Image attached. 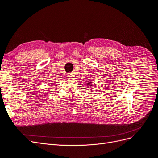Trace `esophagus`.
Listing matches in <instances>:
<instances>
[{
  "mask_svg": "<svg viewBox=\"0 0 158 158\" xmlns=\"http://www.w3.org/2000/svg\"><path fill=\"white\" fill-rule=\"evenodd\" d=\"M67 77H68L69 78H71L72 77H73V75L72 74V73H69V74H67Z\"/></svg>",
  "mask_w": 158,
  "mask_h": 158,
  "instance_id": "34e87169",
  "label": "esophagus"
}]
</instances>
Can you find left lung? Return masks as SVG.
<instances>
[{"label": "left lung", "mask_w": 158, "mask_h": 158, "mask_svg": "<svg viewBox=\"0 0 158 158\" xmlns=\"http://www.w3.org/2000/svg\"><path fill=\"white\" fill-rule=\"evenodd\" d=\"M88 84H89V83H88ZM89 85H90V84H89Z\"/></svg>", "instance_id": "left-lung-1"}]
</instances>
